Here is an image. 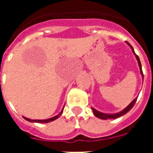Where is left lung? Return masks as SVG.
<instances>
[{
	"mask_svg": "<svg viewBox=\"0 0 153 153\" xmlns=\"http://www.w3.org/2000/svg\"><path fill=\"white\" fill-rule=\"evenodd\" d=\"M126 44H128L129 47H130V48L132 49V52H133L134 55L136 56V60H137V61H138V64H139V67H140V74H141V75H142V77L143 78V70H142V66H141V63H140V58H139V56L136 54V53H135L134 50H133V48H132V46H131L130 44L128 43V42H126ZM136 100H137V97H136V98H135L134 100H132V102H131L130 103H129V105H128V106L125 108V109H123L122 111L120 112V113H114V114H106V113H101V112H99L98 110H97V109H94V108H92V109H93V113H94V115H95L96 117H97V118L101 119V120H111V119H117V118H119V117H122V116H123V115H125L127 112H129V110H130V109L133 107V106L135 105V103H136Z\"/></svg>",
	"mask_w": 153,
	"mask_h": 153,
	"instance_id": "left-lung-1",
	"label": "left lung"
}]
</instances>
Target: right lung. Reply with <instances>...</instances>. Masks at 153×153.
<instances>
[{"label": "right lung", "mask_w": 153, "mask_h": 153, "mask_svg": "<svg viewBox=\"0 0 153 153\" xmlns=\"http://www.w3.org/2000/svg\"><path fill=\"white\" fill-rule=\"evenodd\" d=\"M63 109H62V111L60 113V114L56 115V116H55V117H52V118L47 119V120H30V119H28V118H27V117H24V118L25 119V120H26L27 121H29V122L40 123H46L52 122V121H53V120H56V119L59 118L60 115L62 114V113H63Z\"/></svg>", "instance_id": "obj_1"}]
</instances>
